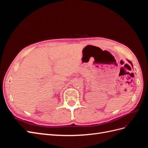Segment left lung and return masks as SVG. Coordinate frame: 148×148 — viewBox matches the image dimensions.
Returning <instances> with one entry per match:
<instances>
[{
  "instance_id": "8db88e82",
  "label": "left lung",
  "mask_w": 148,
  "mask_h": 148,
  "mask_svg": "<svg viewBox=\"0 0 148 148\" xmlns=\"http://www.w3.org/2000/svg\"><path fill=\"white\" fill-rule=\"evenodd\" d=\"M128 62H129V63H130V64L132 65V66H133V64H132V62L131 61H130V60H128Z\"/></svg>"
}]
</instances>
